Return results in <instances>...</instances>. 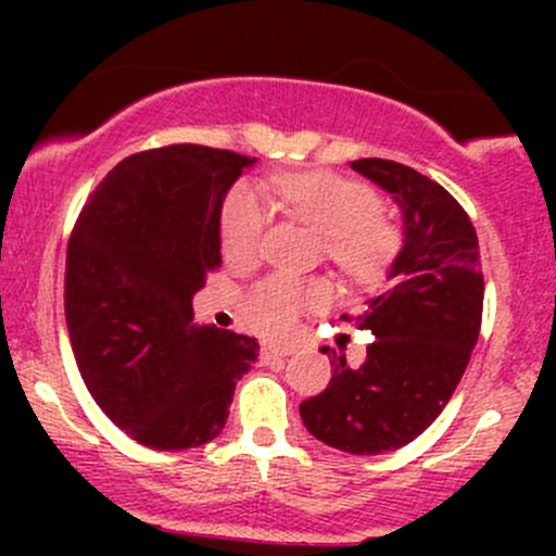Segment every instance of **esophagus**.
<instances>
[{"instance_id": "obj_1", "label": "esophagus", "mask_w": 556, "mask_h": 556, "mask_svg": "<svg viewBox=\"0 0 556 556\" xmlns=\"http://www.w3.org/2000/svg\"><path fill=\"white\" fill-rule=\"evenodd\" d=\"M287 355H292V348H285V344H264V348H261V361L264 363L287 358Z\"/></svg>"}]
</instances>
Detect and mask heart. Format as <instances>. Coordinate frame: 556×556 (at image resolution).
Masks as SVG:
<instances>
[{
  "label": "heart",
  "mask_w": 556,
  "mask_h": 556,
  "mask_svg": "<svg viewBox=\"0 0 556 556\" xmlns=\"http://www.w3.org/2000/svg\"><path fill=\"white\" fill-rule=\"evenodd\" d=\"M279 201L292 216L324 235V253L348 279L368 282L387 269L397 251V229L379 212V195L366 182L334 172H292L271 180ZM266 227V203L251 185H235L219 216L225 258L251 264L258 256ZM329 298L321 282L269 277L245 300L251 327L285 337L298 327L305 311Z\"/></svg>",
  "instance_id": "obj_1"
}]
</instances>
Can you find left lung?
Here are the masks:
<instances>
[{"label":"left lung","instance_id":"1","mask_svg":"<svg viewBox=\"0 0 556 556\" xmlns=\"http://www.w3.org/2000/svg\"><path fill=\"white\" fill-rule=\"evenodd\" d=\"M350 167L397 201L405 240L384 290L355 318L374 334L366 361L350 368L331 355L329 387L300 418L334 450L379 455L429 429L460 384L481 331L483 274L473 222L442 185L389 159Z\"/></svg>","mask_w":556,"mask_h":556}]
</instances>
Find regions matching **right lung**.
<instances>
[{"mask_svg": "<svg viewBox=\"0 0 556 556\" xmlns=\"http://www.w3.org/2000/svg\"><path fill=\"white\" fill-rule=\"evenodd\" d=\"M251 164L193 143L140 151L96 185L70 235L75 363L106 418L151 450L219 437L258 358L256 337L193 321V295L222 266V203Z\"/></svg>", "mask_w": 556, "mask_h": 556, "instance_id": "add662e5", "label": "right lung"}]
</instances>
